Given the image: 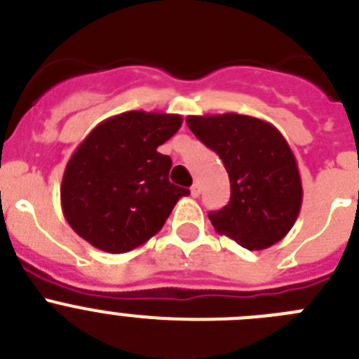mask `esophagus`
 <instances>
[{
	"instance_id": "1",
	"label": "esophagus",
	"mask_w": 359,
	"mask_h": 359,
	"mask_svg": "<svg viewBox=\"0 0 359 359\" xmlns=\"http://www.w3.org/2000/svg\"><path fill=\"white\" fill-rule=\"evenodd\" d=\"M189 191H191V196H195V198H196V196L200 195V184L198 182L193 184V186L189 187Z\"/></svg>"
}]
</instances>
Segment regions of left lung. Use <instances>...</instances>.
Wrapping results in <instances>:
<instances>
[{"label": "left lung", "mask_w": 359, "mask_h": 359, "mask_svg": "<svg viewBox=\"0 0 359 359\" xmlns=\"http://www.w3.org/2000/svg\"><path fill=\"white\" fill-rule=\"evenodd\" d=\"M187 127L216 151L231 180V200L209 212L219 234L248 250L272 247L288 234L302 205L295 156L279 130L245 114L187 116Z\"/></svg>", "instance_id": "left-lung-1"}]
</instances>
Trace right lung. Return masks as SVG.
<instances>
[{"instance_id": "right-lung-1", "label": "right lung", "mask_w": 359, "mask_h": 359, "mask_svg": "<svg viewBox=\"0 0 359 359\" xmlns=\"http://www.w3.org/2000/svg\"><path fill=\"white\" fill-rule=\"evenodd\" d=\"M182 116L128 111L96 125L66 166L64 218L93 247L123 254L163 229L189 189L170 182L172 159L157 151Z\"/></svg>"}]
</instances>
